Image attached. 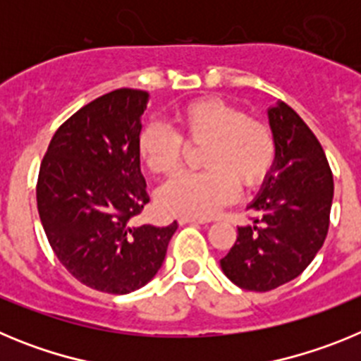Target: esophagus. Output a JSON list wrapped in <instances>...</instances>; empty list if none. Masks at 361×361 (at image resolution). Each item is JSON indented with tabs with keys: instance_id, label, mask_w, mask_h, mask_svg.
<instances>
[{
	"instance_id": "34e87169",
	"label": "esophagus",
	"mask_w": 361,
	"mask_h": 361,
	"mask_svg": "<svg viewBox=\"0 0 361 361\" xmlns=\"http://www.w3.org/2000/svg\"><path fill=\"white\" fill-rule=\"evenodd\" d=\"M178 224H206L204 219H193V216H180Z\"/></svg>"
}]
</instances>
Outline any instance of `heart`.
I'll list each match as a JSON object with an SVG mask.
<instances>
[{"instance_id":"obj_1","label":"heart","mask_w":361,"mask_h":361,"mask_svg":"<svg viewBox=\"0 0 361 361\" xmlns=\"http://www.w3.org/2000/svg\"><path fill=\"white\" fill-rule=\"evenodd\" d=\"M175 132L148 124L139 133L137 149L148 170L168 177L180 170L186 146L202 152V173H183L159 190L157 202L164 213L206 219L237 199L244 190L258 186L275 164V133L264 119L222 99L191 101L175 114Z\"/></svg>"}]
</instances>
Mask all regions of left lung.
<instances>
[{
    "mask_svg": "<svg viewBox=\"0 0 361 361\" xmlns=\"http://www.w3.org/2000/svg\"><path fill=\"white\" fill-rule=\"evenodd\" d=\"M276 157L260 195L247 206L253 224L220 260L224 275L247 291L291 282L317 257L329 231L333 171L317 135L289 104L269 110Z\"/></svg>",
    "mask_w": 361,
    "mask_h": 361,
    "instance_id": "1",
    "label": "left lung"
}]
</instances>
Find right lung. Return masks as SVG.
<instances>
[{"mask_svg":"<svg viewBox=\"0 0 361 361\" xmlns=\"http://www.w3.org/2000/svg\"><path fill=\"white\" fill-rule=\"evenodd\" d=\"M148 94L119 88L57 128L39 166L37 212L70 275L95 291L126 295L162 266L177 222L137 224L149 195L137 139Z\"/></svg>","mask_w":361,"mask_h":361,"instance_id":"obj_1","label":"right lung"}]
</instances>
